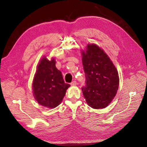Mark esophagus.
Listing matches in <instances>:
<instances>
[{
  "label": "esophagus",
  "mask_w": 147,
  "mask_h": 147,
  "mask_svg": "<svg viewBox=\"0 0 147 147\" xmlns=\"http://www.w3.org/2000/svg\"><path fill=\"white\" fill-rule=\"evenodd\" d=\"M70 84L72 86H75V85H77V83L76 81H73L72 83H71Z\"/></svg>",
  "instance_id": "34e87169"
}]
</instances>
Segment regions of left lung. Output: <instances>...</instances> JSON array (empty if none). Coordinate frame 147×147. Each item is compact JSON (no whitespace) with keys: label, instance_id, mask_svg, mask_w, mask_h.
I'll return each mask as SVG.
<instances>
[{"label":"left lung","instance_id":"8db88e82","mask_svg":"<svg viewBox=\"0 0 147 147\" xmlns=\"http://www.w3.org/2000/svg\"><path fill=\"white\" fill-rule=\"evenodd\" d=\"M82 63L85 74V86L82 88L89 106L104 109L117 94L119 76L117 69L106 53L94 44H89L82 52Z\"/></svg>","mask_w":147,"mask_h":147}]
</instances>
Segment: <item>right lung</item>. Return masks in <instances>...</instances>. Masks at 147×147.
I'll use <instances>...</instances> for the list:
<instances>
[{
	"instance_id": "obj_1",
	"label": "right lung",
	"mask_w": 147,
	"mask_h": 147,
	"mask_svg": "<svg viewBox=\"0 0 147 147\" xmlns=\"http://www.w3.org/2000/svg\"><path fill=\"white\" fill-rule=\"evenodd\" d=\"M70 85L64 81L61 72L53 59L43 57L37 67L33 81V92L37 102L44 107L55 108L63 100Z\"/></svg>"
}]
</instances>
